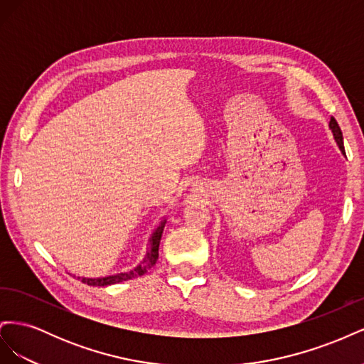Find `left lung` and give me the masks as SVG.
Instances as JSON below:
<instances>
[{"label":"left lung","instance_id":"obj_1","mask_svg":"<svg viewBox=\"0 0 364 364\" xmlns=\"http://www.w3.org/2000/svg\"><path fill=\"white\" fill-rule=\"evenodd\" d=\"M329 127H331V130H333V135H334V138H336V141H337V144H338L340 150L345 153V147H343V135H341V130H340L338 123H337L334 117L331 118V121H329Z\"/></svg>","mask_w":364,"mask_h":364}]
</instances>
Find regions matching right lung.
<instances>
[{"label":"right lung","instance_id":"add662e5","mask_svg":"<svg viewBox=\"0 0 364 364\" xmlns=\"http://www.w3.org/2000/svg\"><path fill=\"white\" fill-rule=\"evenodd\" d=\"M165 222L161 223V226L155 230V234L151 237V247L150 252L147 253V258L144 261V264H141L136 269L126 272V273H118V274H112V277H106V278H97V279H91V278H79L82 279V282L87 284V285H100V287H105V285H111V284H118V282H123L132 278H136L141 277V274H144L147 270H150L153 266L156 264L158 259V250H159V241L162 237V230H164Z\"/></svg>","mask_w":364,"mask_h":364}]
</instances>
